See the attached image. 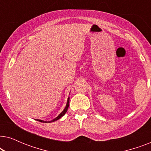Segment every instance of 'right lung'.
<instances>
[{"instance_id":"1","label":"right lung","mask_w":151,"mask_h":151,"mask_svg":"<svg viewBox=\"0 0 151 151\" xmlns=\"http://www.w3.org/2000/svg\"><path fill=\"white\" fill-rule=\"evenodd\" d=\"M69 98H68V100H67V106H66V107H65V109H64V111H63V112H62L57 117H55V119H52V120L51 121H49V122H46V121H43V120H40V119H36V120H38V121H39V122H45V123H47V122H55V121H56V120H58V119H59L60 118H61L63 116V115H65V114L66 113V112H67V109H68V108H69Z\"/></svg>"}]
</instances>
